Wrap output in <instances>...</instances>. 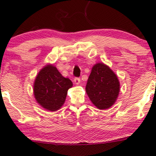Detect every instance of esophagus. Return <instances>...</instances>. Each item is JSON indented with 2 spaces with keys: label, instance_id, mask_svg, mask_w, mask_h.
Instances as JSON below:
<instances>
[{
  "label": "esophagus",
  "instance_id": "esophagus-1",
  "mask_svg": "<svg viewBox=\"0 0 156 156\" xmlns=\"http://www.w3.org/2000/svg\"><path fill=\"white\" fill-rule=\"evenodd\" d=\"M74 83L76 84V85H79L80 82V77H75L74 80Z\"/></svg>",
  "mask_w": 156,
  "mask_h": 156
}]
</instances>
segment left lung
Masks as SVG:
<instances>
[{
  "mask_svg": "<svg viewBox=\"0 0 156 156\" xmlns=\"http://www.w3.org/2000/svg\"><path fill=\"white\" fill-rule=\"evenodd\" d=\"M86 92L93 104L99 109H107L114 104L120 91V83L116 74L104 63L93 67Z\"/></svg>",
  "mask_w": 156,
  "mask_h": 156,
  "instance_id": "8db88e82",
  "label": "left lung"
}]
</instances>
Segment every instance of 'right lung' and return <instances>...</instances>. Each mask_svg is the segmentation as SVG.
I'll return each instance as SVG.
<instances>
[{
    "mask_svg": "<svg viewBox=\"0 0 156 156\" xmlns=\"http://www.w3.org/2000/svg\"><path fill=\"white\" fill-rule=\"evenodd\" d=\"M72 82L65 78L56 67L47 65L41 69L34 82V96L38 103L49 111L59 109L65 102Z\"/></svg>",
    "mask_w": 156,
    "mask_h": 156,
    "instance_id": "add662e5",
    "label": "right lung"
}]
</instances>
